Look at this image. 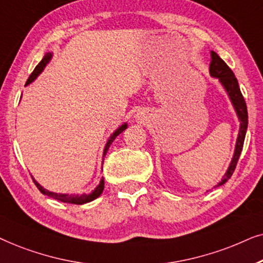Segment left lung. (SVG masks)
I'll return each instance as SVG.
<instances>
[{
  "label": "left lung",
  "instance_id": "obj_1",
  "mask_svg": "<svg viewBox=\"0 0 263 263\" xmlns=\"http://www.w3.org/2000/svg\"><path fill=\"white\" fill-rule=\"evenodd\" d=\"M209 73H211L213 78H216L219 80V83L221 84L223 90L226 91L227 96H229L231 103H232L233 109L236 111L238 121H239V131H238L232 160H231L229 167H227V171L225 174H223L222 179L214 186L218 187L220 185L225 184L226 181L230 179L231 176H232L234 172V168H236L238 159H239L240 156L248 129V110L246 101H244L243 95H241L240 92L239 85H238L237 78L234 77L233 72L231 71L229 66L225 64V61H223L215 51H212V62L211 66H209Z\"/></svg>",
  "mask_w": 263,
  "mask_h": 263
}]
</instances>
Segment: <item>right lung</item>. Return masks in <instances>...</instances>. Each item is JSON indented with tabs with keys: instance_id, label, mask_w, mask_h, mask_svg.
Wrapping results in <instances>:
<instances>
[{
	"instance_id": "add662e5",
	"label": "right lung",
	"mask_w": 263,
	"mask_h": 263,
	"mask_svg": "<svg viewBox=\"0 0 263 263\" xmlns=\"http://www.w3.org/2000/svg\"><path fill=\"white\" fill-rule=\"evenodd\" d=\"M51 59H52V52L51 51L47 52V54L44 55V58L42 59V61L40 62V64L36 66L34 71L31 73V76L29 77V79H27L25 86L30 85L31 83H33L34 80L37 79V77L40 76L41 73L44 71L45 66H47L49 62H50ZM127 126H128L127 122H124V124L119 126V127L115 129L113 134L109 136V138H108L106 145H104L102 160L104 159V156H106L108 149H109V146H110L111 143H113L114 139L117 138L118 136L120 135L122 131H125V129L127 128ZM102 164H103V161H102ZM33 181H34V184H36V186L38 187V190H40L43 195H47V196H49V197H51V198H54V199H58V201H61V202H64V203H72V204H85V203H89L91 201H93V199H96L97 197H100L101 194H102V192H103V189H104V179H103V177H102V179L100 180L99 185H97V186L93 189V190L91 191L90 194H86V192H84V194H82V195H79V194L78 195H76V194H60V192H59V194H58V192H52V191L47 190V189H44L40 183H38L36 179H34V178H33Z\"/></svg>"
}]
</instances>
